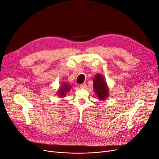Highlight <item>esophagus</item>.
Segmentation results:
<instances>
[{"mask_svg":"<svg viewBox=\"0 0 159 159\" xmlns=\"http://www.w3.org/2000/svg\"><path fill=\"white\" fill-rule=\"evenodd\" d=\"M80 87L81 88V89H84V88H86L87 87V84L86 83H82V84H81L80 85Z\"/></svg>","mask_w":159,"mask_h":159,"instance_id":"1","label":"esophagus"}]
</instances>
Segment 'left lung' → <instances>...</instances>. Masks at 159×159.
Segmentation results:
<instances>
[{"mask_svg": "<svg viewBox=\"0 0 159 159\" xmlns=\"http://www.w3.org/2000/svg\"><path fill=\"white\" fill-rule=\"evenodd\" d=\"M94 92L101 100H104L108 96V89L107 84L104 81V77L101 75L95 76L93 80Z\"/></svg>", "mask_w": 159, "mask_h": 159, "instance_id": "8db88e82", "label": "left lung"}]
</instances>
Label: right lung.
<instances>
[{
    "label": "right lung",
    "mask_w": 159,
    "mask_h": 159,
    "mask_svg": "<svg viewBox=\"0 0 159 159\" xmlns=\"http://www.w3.org/2000/svg\"><path fill=\"white\" fill-rule=\"evenodd\" d=\"M70 89V87L67 83H63L59 90L58 96L62 97H64L66 95V93H67L69 92Z\"/></svg>",
    "instance_id": "add662e5"
}]
</instances>
